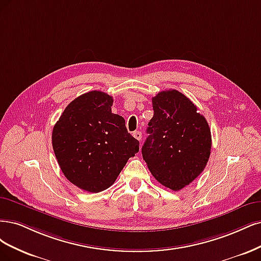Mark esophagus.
<instances>
[{"instance_id":"obj_1","label":"esophagus","mask_w":261,"mask_h":261,"mask_svg":"<svg viewBox=\"0 0 261 261\" xmlns=\"http://www.w3.org/2000/svg\"><path fill=\"white\" fill-rule=\"evenodd\" d=\"M133 137L136 138L137 140H141L142 139V133L140 132V131H136V132H133Z\"/></svg>"}]
</instances>
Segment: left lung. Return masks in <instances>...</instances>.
Returning <instances> with one entry per match:
<instances>
[{"instance_id": "1", "label": "left lung", "mask_w": 261, "mask_h": 261, "mask_svg": "<svg viewBox=\"0 0 261 261\" xmlns=\"http://www.w3.org/2000/svg\"><path fill=\"white\" fill-rule=\"evenodd\" d=\"M154 116L148 122L142 156L154 178L179 191L203 172L212 149V133L196 105L176 90L152 98Z\"/></svg>"}]
</instances>
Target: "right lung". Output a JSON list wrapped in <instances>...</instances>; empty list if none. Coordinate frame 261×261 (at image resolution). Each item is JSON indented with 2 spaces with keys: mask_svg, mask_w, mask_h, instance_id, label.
I'll list each match as a JSON object with an SVG mask.
<instances>
[{
  "mask_svg": "<svg viewBox=\"0 0 261 261\" xmlns=\"http://www.w3.org/2000/svg\"><path fill=\"white\" fill-rule=\"evenodd\" d=\"M114 99L100 91L74 98L52 132L54 153L65 176L79 189L98 193L114 184L140 143L112 113Z\"/></svg>",
  "mask_w": 261,
  "mask_h": 261,
  "instance_id": "obj_1",
  "label": "right lung"
}]
</instances>
